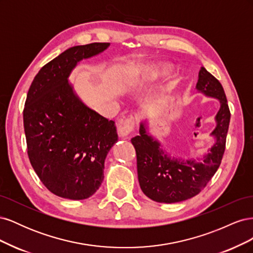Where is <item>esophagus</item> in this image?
Listing matches in <instances>:
<instances>
[{"label": "esophagus", "mask_w": 253, "mask_h": 253, "mask_svg": "<svg viewBox=\"0 0 253 253\" xmlns=\"http://www.w3.org/2000/svg\"><path fill=\"white\" fill-rule=\"evenodd\" d=\"M135 126V120L133 118H126L119 120L118 132L121 137H127L133 132Z\"/></svg>", "instance_id": "1"}]
</instances>
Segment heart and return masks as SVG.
I'll use <instances>...</instances> for the list:
<instances>
[{"label": "heart", "mask_w": 253, "mask_h": 253, "mask_svg": "<svg viewBox=\"0 0 253 253\" xmlns=\"http://www.w3.org/2000/svg\"><path fill=\"white\" fill-rule=\"evenodd\" d=\"M172 72V66L168 63H158L143 66L139 70L138 75L134 79L136 83H145L155 81L159 78L165 77Z\"/></svg>", "instance_id": "obj_1"}]
</instances>
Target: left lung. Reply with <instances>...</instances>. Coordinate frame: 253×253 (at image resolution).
<instances>
[{"instance_id":"left-lung-1","label":"left lung","mask_w":253,"mask_h":253,"mask_svg":"<svg viewBox=\"0 0 253 253\" xmlns=\"http://www.w3.org/2000/svg\"><path fill=\"white\" fill-rule=\"evenodd\" d=\"M196 88L206 96L216 98L220 104L215 116L216 126L210 134L215 141L202 162L171 158L162 149L160 142L149 135L144 122L140 124L139 135L131 139L136 151L140 188L154 202L172 204L197 195L211 180L221 163L230 122L224 88L205 67L198 74Z\"/></svg>"}]
</instances>
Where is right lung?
I'll return each instance as SVG.
<instances>
[{
	"label": "right lung",
	"mask_w": 253,
	"mask_h": 253,
	"mask_svg": "<svg viewBox=\"0 0 253 253\" xmlns=\"http://www.w3.org/2000/svg\"><path fill=\"white\" fill-rule=\"evenodd\" d=\"M110 43L66 49L36 75L26 97L23 122L35 172L51 193L79 201L103 180L104 160L117 142L113 120L84 104L68 77L81 60L99 55Z\"/></svg>",
	"instance_id": "1"
}]
</instances>
